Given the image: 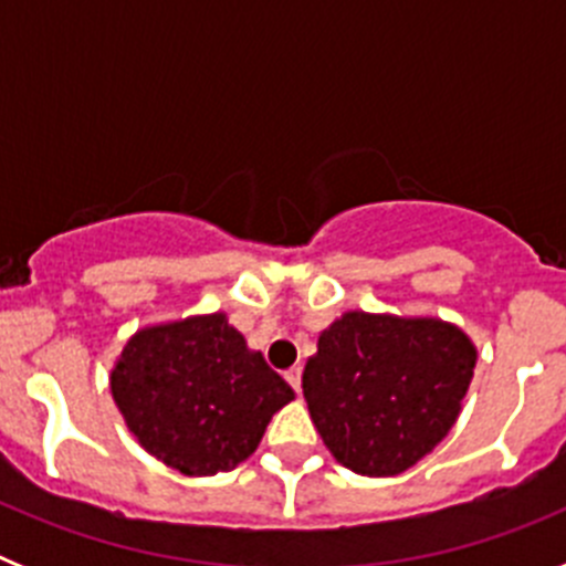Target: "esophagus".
Masks as SVG:
<instances>
[{"mask_svg": "<svg viewBox=\"0 0 566 566\" xmlns=\"http://www.w3.org/2000/svg\"><path fill=\"white\" fill-rule=\"evenodd\" d=\"M286 382L292 385L294 391H300V385H303V365H292V368H289Z\"/></svg>", "mask_w": 566, "mask_h": 566, "instance_id": "esophagus-1", "label": "esophagus"}]
</instances>
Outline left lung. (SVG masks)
<instances>
[{"mask_svg":"<svg viewBox=\"0 0 566 566\" xmlns=\"http://www.w3.org/2000/svg\"><path fill=\"white\" fill-rule=\"evenodd\" d=\"M473 368V343L442 319L348 312L319 334L303 397L337 462L397 476L448 437Z\"/></svg>","mask_w":566,"mask_h":566,"instance_id":"obj_1","label":"left lung"}]
</instances>
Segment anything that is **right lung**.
Listing matches in <instances>:
<instances>
[{
  "label": "right lung",
  "mask_w": 566,
  "mask_h": 566,
  "mask_svg": "<svg viewBox=\"0 0 566 566\" xmlns=\"http://www.w3.org/2000/svg\"><path fill=\"white\" fill-rule=\"evenodd\" d=\"M109 388L138 442L187 476L238 468L269 419L294 399L223 314L138 332L124 345Z\"/></svg>",
  "instance_id": "add662e5"
}]
</instances>
